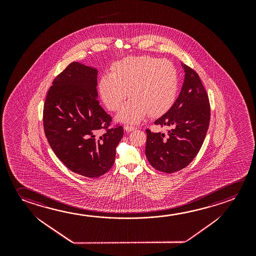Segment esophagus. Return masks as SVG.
<instances>
[{
  "instance_id": "1",
  "label": "esophagus",
  "mask_w": 256,
  "mask_h": 256,
  "mask_svg": "<svg viewBox=\"0 0 256 256\" xmlns=\"http://www.w3.org/2000/svg\"><path fill=\"white\" fill-rule=\"evenodd\" d=\"M136 130V128H134V126H128V125L124 126V130L126 132H131V131H134Z\"/></svg>"
}]
</instances>
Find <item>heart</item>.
Wrapping results in <instances>:
<instances>
[{"label":"heart","mask_w":256,"mask_h":256,"mask_svg":"<svg viewBox=\"0 0 256 256\" xmlns=\"http://www.w3.org/2000/svg\"><path fill=\"white\" fill-rule=\"evenodd\" d=\"M178 86L173 63L146 55L115 63L112 74L102 76L98 84L102 101L112 112L120 108L128 94L131 97L116 116L118 122L128 124H138L148 114L159 117L167 112L176 99Z\"/></svg>","instance_id":"obj_1"}]
</instances>
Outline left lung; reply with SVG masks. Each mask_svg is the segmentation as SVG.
I'll use <instances>...</instances> for the list:
<instances>
[{
    "label": "left lung",
    "instance_id": "8db88e82",
    "mask_svg": "<svg viewBox=\"0 0 256 256\" xmlns=\"http://www.w3.org/2000/svg\"><path fill=\"white\" fill-rule=\"evenodd\" d=\"M184 76L180 94L170 109L154 124L167 126L164 133L146 130V155L154 168L173 173L186 168L201 149L209 128L210 104L196 72L181 62Z\"/></svg>",
    "mask_w": 256,
    "mask_h": 256
}]
</instances>
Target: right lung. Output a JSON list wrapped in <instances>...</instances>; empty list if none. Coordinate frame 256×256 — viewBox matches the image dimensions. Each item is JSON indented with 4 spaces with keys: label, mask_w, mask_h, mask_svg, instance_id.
<instances>
[{
    "label": "right lung",
    "mask_w": 256,
    "mask_h": 256,
    "mask_svg": "<svg viewBox=\"0 0 256 256\" xmlns=\"http://www.w3.org/2000/svg\"><path fill=\"white\" fill-rule=\"evenodd\" d=\"M96 68L70 63L55 78L44 106V128L52 151L68 168L86 178L112 167L123 128L112 122L98 101Z\"/></svg>",
    "instance_id": "add662e5"
}]
</instances>
